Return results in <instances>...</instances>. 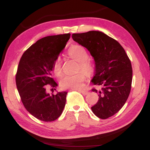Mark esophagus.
<instances>
[{
  "label": "esophagus",
  "mask_w": 150,
  "mask_h": 150,
  "mask_svg": "<svg viewBox=\"0 0 150 150\" xmlns=\"http://www.w3.org/2000/svg\"><path fill=\"white\" fill-rule=\"evenodd\" d=\"M80 92H81V93L84 96H86L88 94V91H80Z\"/></svg>",
  "instance_id": "34e87169"
}]
</instances>
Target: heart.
I'll use <instances>...</instances> for the list:
<instances>
[{
    "label": "heart",
    "instance_id": "heart-1",
    "mask_svg": "<svg viewBox=\"0 0 150 150\" xmlns=\"http://www.w3.org/2000/svg\"><path fill=\"white\" fill-rule=\"evenodd\" d=\"M69 57L79 63L78 71L83 73H77L74 75H67L63 76L60 81V86L64 89H81L84 87V82L86 75L91 76L95 71L93 63L88 60V53L85 48L80 45H74L71 46L67 52ZM53 71L56 76L62 74V64L60 58H57L53 64Z\"/></svg>",
    "mask_w": 150,
    "mask_h": 150
}]
</instances>
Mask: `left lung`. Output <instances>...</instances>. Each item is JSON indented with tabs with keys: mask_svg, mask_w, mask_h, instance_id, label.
I'll list each match as a JSON object with an SVG mask.
<instances>
[{
	"mask_svg": "<svg viewBox=\"0 0 150 150\" xmlns=\"http://www.w3.org/2000/svg\"><path fill=\"white\" fill-rule=\"evenodd\" d=\"M72 39L89 51L95 61L91 81L101 89H93L99 100L91 110L105 120L123 107L131 89L132 69L130 60L120 43L104 33L91 30L72 34Z\"/></svg>",
	"mask_w": 150,
	"mask_h": 150,
	"instance_id": "left-lung-1",
	"label": "left lung"
}]
</instances>
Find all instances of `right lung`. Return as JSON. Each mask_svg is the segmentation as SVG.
Wrapping results in <instances>:
<instances>
[{
	"mask_svg": "<svg viewBox=\"0 0 150 150\" xmlns=\"http://www.w3.org/2000/svg\"><path fill=\"white\" fill-rule=\"evenodd\" d=\"M69 38L70 33H67L40 39L24 52L20 60L16 76L18 91L26 109L41 121L56 120L65 107L67 92L49 93L46 87L47 85L57 86L51 77L53 64Z\"/></svg>",
	"mask_w": 150,
	"mask_h": 150,
	"instance_id": "add662e5",
	"label": "right lung"
}]
</instances>
